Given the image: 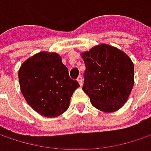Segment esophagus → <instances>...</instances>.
<instances>
[{"label":"esophagus","mask_w":151,"mask_h":151,"mask_svg":"<svg viewBox=\"0 0 151 151\" xmlns=\"http://www.w3.org/2000/svg\"><path fill=\"white\" fill-rule=\"evenodd\" d=\"M77 81L79 82V84L81 86H82V85H83V79L81 76H79L78 78H77Z\"/></svg>","instance_id":"34e87169"}]
</instances>
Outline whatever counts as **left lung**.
<instances>
[{
	"label": "left lung",
	"instance_id": "obj_1",
	"mask_svg": "<svg viewBox=\"0 0 151 151\" xmlns=\"http://www.w3.org/2000/svg\"><path fill=\"white\" fill-rule=\"evenodd\" d=\"M81 55L86 65L82 90L91 103L104 113L118 111L126 103L134 83L130 58L107 44L96 45Z\"/></svg>",
	"mask_w": 151,
	"mask_h": 151
}]
</instances>
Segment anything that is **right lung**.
Here are the masks:
<instances>
[{
    "mask_svg": "<svg viewBox=\"0 0 151 151\" xmlns=\"http://www.w3.org/2000/svg\"><path fill=\"white\" fill-rule=\"evenodd\" d=\"M18 79L27 104L46 118H55L65 113L73 92L80 86L76 81L70 78L61 56L46 51L24 61Z\"/></svg>",
    "mask_w": 151,
    "mask_h": 151,
    "instance_id": "obj_1",
    "label": "right lung"
}]
</instances>
